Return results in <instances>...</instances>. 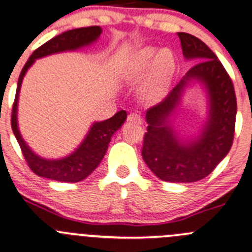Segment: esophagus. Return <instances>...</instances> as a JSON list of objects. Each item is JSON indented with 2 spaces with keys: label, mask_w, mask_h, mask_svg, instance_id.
<instances>
[{
  "label": "esophagus",
  "mask_w": 252,
  "mask_h": 252,
  "mask_svg": "<svg viewBox=\"0 0 252 252\" xmlns=\"http://www.w3.org/2000/svg\"><path fill=\"white\" fill-rule=\"evenodd\" d=\"M127 121L128 122H133V124H138L141 125L142 124V117L137 114H130L127 116Z\"/></svg>",
  "instance_id": "1"
}]
</instances>
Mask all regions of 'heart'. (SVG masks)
Returning a JSON list of instances; mask_svg holds the SVG:
<instances>
[{
  "label": "heart",
  "mask_w": 252,
  "mask_h": 252,
  "mask_svg": "<svg viewBox=\"0 0 252 252\" xmlns=\"http://www.w3.org/2000/svg\"><path fill=\"white\" fill-rule=\"evenodd\" d=\"M153 63L152 70L141 88V95L147 102H157L164 96L173 73V56L169 50L163 49L157 54L153 48H146L138 53L126 70V78L137 81L142 78Z\"/></svg>",
  "instance_id": "1"
}]
</instances>
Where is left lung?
<instances>
[{"mask_svg": "<svg viewBox=\"0 0 252 252\" xmlns=\"http://www.w3.org/2000/svg\"><path fill=\"white\" fill-rule=\"evenodd\" d=\"M183 56L200 62L187 71L168 96L146 112L147 132L143 137L142 158L159 179L190 183L209 176L224 159L234 141L236 95L231 78L210 48L199 38L179 32ZM198 80L210 94V121L196 141L184 144L169 126V116L180 99L186 83Z\"/></svg>", "mask_w": 252, "mask_h": 252, "instance_id": "1", "label": "left lung"}]
</instances>
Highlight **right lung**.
Returning <instances> with one entry per match:
<instances>
[{
    "label": "right lung",
    "instance_id": "add662e5",
    "mask_svg": "<svg viewBox=\"0 0 252 252\" xmlns=\"http://www.w3.org/2000/svg\"><path fill=\"white\" fill-rule=\"evenodd\" d=\"M100 34H101V28L99 26L66 31V32L52 38L47 43L37 48L33 52L32 56L30 57L27 63L25 64L22 71H21L18 83H17L16 97H14L13 107H12L11 125L28 167L37 176L53 179V181L69 182V183H75V182H80L85 179L99 166L105 153H106L107 147H109L111 136L121 127V125L124 124L126 117H127L126 111L121 110V111L116 112L114 116L105 120V121L95 122L88 135H86L85 140L76 148L75 152L69 155L68 157L62 158V159H44V158L35 155L28 147L27 143L25 142V140L21 136L20 130H18L17 104H18V94H20L21 84H22L23 76L26 75L30 66L34 63L35 59L50 56V54H54V53L79 49V48L85 47V45L95 42Z\"/></svg>",
    "mask_w": 252,
    "mask_h": 252
}]
</instances>
